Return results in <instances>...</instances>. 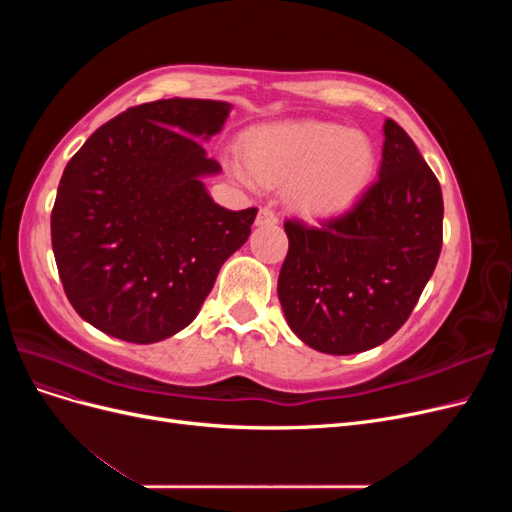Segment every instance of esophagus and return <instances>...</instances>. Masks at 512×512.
I'll list each match as a JSON object with an SVG mask.
<instances>
[{
  "mask_svg": "<svg viewBox=\"0 0 512 512\" xmlns=\"http://www.w3.org/2000/svg\"><path fill=\"white\" fill-rule=\"evenodd\" d=\"M258 226H275L277 224V213L269 207H262L258 211V218H256Z\"/></svg>",
  "mask_w": 512,
  "mask_h": 512,
  "instance_id": "obj_1",
  "label": "esophagus"
}]
</instances>
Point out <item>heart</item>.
Instances as JSON below:
<instances>
[{
	"label": "heart",
	"mask_w": 512,
	"mask_h": 512,
	"mask_svg": "<svg viewBox=\"0 0 512 512\" xmlns=\"http://www.w3.org/2000/svg\"><path fill=\"white\" fill-rule=\"evenodd\" d=\"M247 158L262 181H294L292 196L309 213L348 207L376 170V149L365 134L316 121L258 130L247 141ZM228 168L254 185L255 172L245 164L232 160Z\"/></svg>",
	"instance_id": "1"
}]
</instances>
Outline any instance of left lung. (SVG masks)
Masks as SVG:
<instances>
[{
  "label": "left lung",
  "mask_w": 512,
  "mask_h": 512,
  "mask_svg": "<svg viewBox=\"0 0 512 512\" xmlns=\"http://www.w3.org/2000/svg\"><path fill=\"white\" fill-rule=\"evenodd\" d=\"M440 183L406 130L384 121L378 179L320 224L286 220L277 280L284 316L318 352L376 348L408 320L442 250Z\"/></svg>",
  "instance_id": "8db88e82"
}]
</instances>
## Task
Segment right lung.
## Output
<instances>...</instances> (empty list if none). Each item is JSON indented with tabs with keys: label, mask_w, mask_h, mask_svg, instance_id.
Masks as SVG:
<instances>
[{
	"label": "right lung",
	"mask_w": 512,
	"mask_h": 512,
	"mask_svg": "<svg viewBox=\"0 0 512 512\" xmlns=\"http://www.w3.org/2000/svg\"><path fill=\"white\" fill-rule=\"evenodd\" d=\"M228 113V102L194 98L132 106L68 162L51 241L66 297L91 327L132 344L179 333L250 237L258 209H224L203 183L222 166L200 141Z\"/></svg>",
	"instance_id": "1"
}]
</instances>
